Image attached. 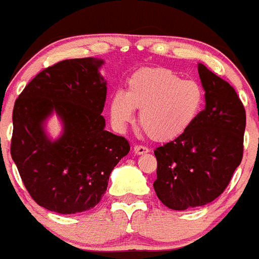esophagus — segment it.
Masks as SVG:
<instances>
[{"instance_id":"1","label":"esophagus","mask_w":259,"mask_h":259,"mask_svg":"<svg viewBox=\"0 0 259 259\" xmlns=\"http://www.w3.org/2000/svg\"><path fill=\"white\" fill-rule=\"evenodd\" d=\"M150 150L147 149L146 146H142V145H135L134 147V152L136 155H142V154H147Z\"/></svg>"}]
</instances>
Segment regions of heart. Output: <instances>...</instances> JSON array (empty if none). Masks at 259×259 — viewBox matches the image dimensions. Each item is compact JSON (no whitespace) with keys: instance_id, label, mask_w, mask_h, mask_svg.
<instances>
[{"instance_id":"b5f03b06","label":"heart","mask_w":259,"mask_h":259,"mask_svg":"<svg viewBox=\"0 0 259 259\" xmlns=\"http://www.w3.org/2000/svg\"><path fill=\"white\" fill-rule=\"evenodd\" d=\"M205 104L203 89L194 80H182L165 67H142L127 80L125 93L109 99V115L118 130H124L140 110L145 134L156 142H169L186 134Z\"/></svg>"}]
</instances>
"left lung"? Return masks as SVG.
Listing matches in <instances>:
<instances>
[{
	"instance_id": "1",
	"label": "left lung",
	"mask_w": 259,
	"mask_h": 259,
	"mask_svg": "<svg viewBox=\"0 0 259 259\" xmlns=\"http://www.w3.org/2000/svg\"><path fill=\"white\" fill-rule=\"evenodd\" d=\"M205 109L178 139L157 147L156 196L171 210L203 206L229 186L243 159L245 109L228 81L198 63Z\"/></svg>"
}]
</instances>
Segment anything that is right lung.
<instances>
[{
	"mask_svg": "<svg viewBox=\"0 0 259 259\" xmlns=\"http://www.w3.org/2000/svg\"><path fill=\"white\" fill-rule=\"evenodd\" d=\"M94 58L65 60L44 68L15 100L12 160L26 191L41 207L68 215L95 207L130 142L105 131L107 83ZM54 110L64 135L46 139L41 124Z\"/></svg>",
	"mask_w": 259,
	"mask_h": 259,
	"instance_id": "add662e5",
	"label": "right lung"
}]
</instances>
